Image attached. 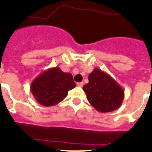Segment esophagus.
Masks as SVG:
<instances>
[{
  "label": "esophagus",
  "mask_w": 152,
  "mask_h": 152,
  "mask_svg": "<svg viewBox=\"0 0 152 152\" xmlns=\"http://www.w3.org/2000/svg\"><path fill=\"white\" fill-rule=\"evenodd\" d=\"M77 86H79V87L82 88V87L83 86V82H81V83H77Z\"/></svg>",
  "instance_id": "obj_1"
}]
</instances>
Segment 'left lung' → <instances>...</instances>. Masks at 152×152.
Segmentation results:
<instances>
[{
    "label": "left lung",
    "instance_id": "obj_1",
    "mask_svg": "<svg viewBox=\"0 0 152 152\" xmlns=\"http://www.w3.org/2000/svg\"><path fill=\"white\" fill-rule=\"evenodd\" d=\"M88 80L83 90L88 102L96 110L107 113L120 107L125 93L123 88L109 74L95 68L89 74Z\"/></svg>",
    "mask_w": 152,
    "mask_h": 152
}]
</instances>
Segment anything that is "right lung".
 Masks as SVG:
<instances>
[{
	"mask_svg": "<svg viewBox=\"0 0 152 152\" xmlns=\"http://www.w3.org/2000/svg\"><path fill=\"white\" fill-rule=\"evenodd\" d=\"M75 87L72 74L55 67L42 72L32 81L31 91L39 104L52 106L61 102Z\"/></svg>",
	"mask_w": 152,
	"mask_h": 152,
	"instance_id": "right-lung-1",
	"label": "right lung"
}]
</instances>
